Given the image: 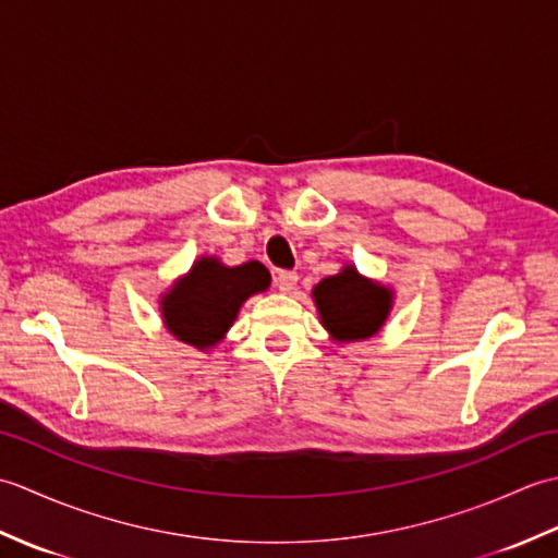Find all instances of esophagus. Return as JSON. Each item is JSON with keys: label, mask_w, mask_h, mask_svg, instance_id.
I'll list each match as a JSON object with an SVG mask.
<instances>
[{"label": "esophagus", "mask_w": 558, "mask_h": 558, "mask_svg": "<svg viewBox=\"0 0 558 558\" xmlns=\"http://www.w3.org/2000/svg\"><path fill=\"white\" fill-rule=\"evenodd\" d=\"M298 280H300V276L294 270H278L276 286L280 292H292L294 286H298Z\"/></svg>", "instance_id": "obj_1"}]
</instances>
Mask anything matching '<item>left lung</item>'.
<instances>
[{"mask_svg": "<svg viewBox=\"0 0 558 558\" xmlns=\"http://www.w3.org/2000/svg\"><path fill=\"white\" fill-rule=\"evenodd\" d=\"M324 328L338 342H360L376 336L393 306V290L364 278L354 266L324 278L312 290Z\"/></svg>", "mask_w": 558, "mask_h": 558, "instance_id": "left-lung-1", "label": "left lung"}]
</instances>
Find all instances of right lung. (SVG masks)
I'll return each mask as SVG.
<instances>
[{
    "instance_id": "1",
    "label": "right lung",
    "mask_w": 558,
    "mask_h": 558,
    "mask_svg": "<svg viewBox=\"0 0 558 558\" xmlns=\"http://www.w3.org/2000/svg\"><path fill=\"white\" fill-rule=\"evenodd\" d=\"M268 286L270 272L258 260L225 266L216 256H201L160 298L165 328L177 340L206 352L228 333L240 306Z\"/></svg>"
}]
</instances>
